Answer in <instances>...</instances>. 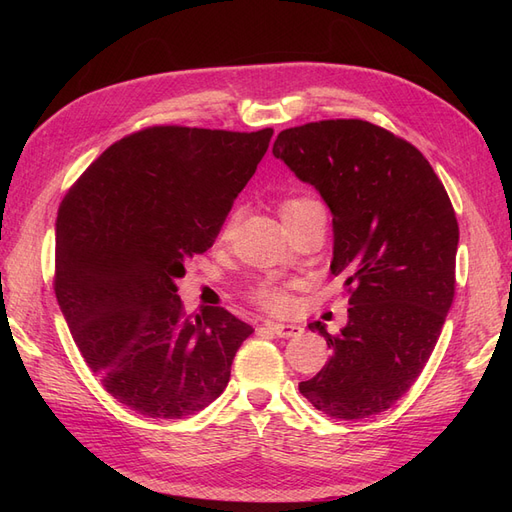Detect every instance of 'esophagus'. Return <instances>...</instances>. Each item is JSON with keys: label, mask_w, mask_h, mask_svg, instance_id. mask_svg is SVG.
I'll list each match as a JSON object with an SVG mask.
<instances>
[{"label": "esophagus", "mask_w": 512, "mask_h": 512, "mask_svg": "<svg viewBox=\"0 0 512 512\" xmlns=\"http://www.w3.org/2000/svg\"><path fill=\"white\" fill-rule=\"evenodd\" d=\"M265 329L275 337H297L303 333L299 324H284V322H265Z\"/></svg>", "instance_id": "obj_1"}]
</instances>
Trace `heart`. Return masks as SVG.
I'll list each match as a JSON object with an SVG mask.
<instances>
[{
	"mask_svg": "<svg viewBox=\"0 0 512 512\" xmlns=\"http://www.w3.org/2000/svg\"><path fill=\"white\" fill-rule=\"evenodd\" d=\"M314 205H320L316 203L314 198H288L282 203V215H290L294 211H303L307 207H314ZM230 228V224H228ZM252 299L262 305L265 309H271V312H284V309H288L292 305V299L286 288L277 286V284H258L254 290H252Z\"/></svg>",
	"mask_w": 512,
	"mask_h": 512,
	"instance_id": "1",
	"label": "heart"
}]
</instances>
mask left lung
Returning <instances> with one entry per match:
<instances>
[{"mask_svg": "<svg viewBox=\"0 0 512 512\" xmlns=\"http://www.w3.org/2000/svg\"><path fill=\"white\" fill-rule=\"evenodd\" d=\"M273 156L329 205L331 273L350 294L337 335L309 322L331 356L299 391L339 421L380 414L421 376L455 297L451 198L421 151L363 119L288 128Z\"/></svg>", "mask_w": 512, "mask_h": 512, "instance_id": "obj_1", "label": "left lung"}]
</instances>
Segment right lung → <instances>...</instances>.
I'll return each mask as SVG.
<instances>
[{"label": "right lung", "instance_id": "1", "mask_svg": "<svg viewBox=\"0 0 512 512\" xmlns=\"http://www.w3.org/2000/svg\"><path fill=\"white\" fill-rule=\"evenodd\" d=\"M271 136L145 128L108 147L61 200L57 303L87 367L138 414L207 408L254 333L224 307L185 314L175 280L220 235Z\"/></svg>", "mask_w": 512, "mask_h": 512}]
</instances>
